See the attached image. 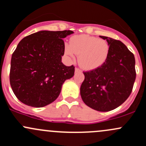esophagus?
<instances>
[{
	"mask_svg": "<svg viewBox=\"0 0 146 146\" xmlns=\"http://www.w3.org/2000/svg\"><path fill=\"white\" fill-rule=\"evenodd\" d=\"M75 71H76V73H77V72H81V70L80 68H75Z\"/></svg>",
	"mask_w": 146,
	"mask_h": 146,
	"instance_id": "esophagus-1",
	"label": "esophagus"
}]
</instances>
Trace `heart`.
I'll use <instances>...</instances> for the list:
<instances>
[{
	"instance_id": "obj_1",
	"label": "heart",
	"mask_w": 146,
	"mask_h": 146,
	"mask_svg": "<svg viewBox=\"0 0 146 146\" xmlns=\"http://www.w3.org/2000/svg\"><path fill=\"white\" fill-rule=\"evenodd\" d=\"M64 51L73 60L78 56V63L83 69L94 70L102 66L107 60L110 46L103 39L90 35H77L70 39V44H64Z\"/></svg>"
}]
</instances>
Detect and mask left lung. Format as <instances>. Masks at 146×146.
<instances>
[{"label":"left lung","instance_id":"obj_1","mask_svg":"<svg viewBox=\"0 0 146 146\" xmlns=\"http://www.w3.org/2000/svg\"><path fill=\"white\" fill-rule=\"evenodd\" d=\"M100 37L110 44L108 58L100 67L83 72L80 95L90 108L109 111L123 104L131 93L136 76L135 58L121 41Z\"/></svg>","mask_w":146,"mask_h":146}]
</instances>
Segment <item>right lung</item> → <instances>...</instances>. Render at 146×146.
I'll return each mask as SVG.
<instances>
[{
	"label": "right lung",
	"instance_id": "obj_1",
	"mask_svg": "<svg viewBox=\"0 0 146 146\" xmlns=\"http://www.w3.org/2000/svg\"><path fill=\"white\" fill-rule=\"evenodd\" d=\"M71 30L39 31L23 38L11 58L10 82L17 99L25 104L42 107L57 99L63 83L74 75L73 65L61 62L63 39Z\"/></svg>",
	"mask_w": 146,
	"mask_h": 146
}]
</instances>
